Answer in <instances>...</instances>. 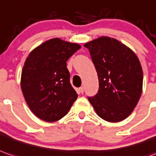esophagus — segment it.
<instances>
[{"label": "esophagus", "mask_w": 156, "mask_h": 156, "mask_svg": "<svg viewBox=\"0 0 156 156\" xmlns=\"http://www.w3.org/2000/svg\"><path fill=\"white\" fill-rule=\"evenodd\" d=\"M83 90H84V88H83V87H80V88H79V92L81 94L83 93Z\"/></svg>", "instance_id": "esophagus-1"}]
</instances>
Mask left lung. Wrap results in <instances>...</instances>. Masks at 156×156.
I'll return each mask as SVG.
<instances>
[{
  "label": "left lung",
  "mask_w": 156,
  "mask_h": 156,
  "mask_svg": "<svg viewBox=\"0 0 156 156\" xmlns=\"http://www.w3.org/2000/svg\"><path fill=\"white\" fill-rule=\"evenodd\" d=\"M96 69L99 90L89 97L97 115L105 121L126 119L137 105L143 89V70L138 56L114 38L102 36L84 44Z\"/></svg>",
  "instance_id": "8db88e82"
}]
</instances>
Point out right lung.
<instances>
[{"instance_id": "obj_1", "label": "right lung", "mask_w": 156, "mask_h": 156, "mask_svg": "<svg viewBox=\"0 0 156 156\" xmlns=\"http://www.w3.org/2000/svg\"><path fill=\"white\" fill-rule=\"evenodd\" d=\"M80 48L77 43L54 38L28 55L22 70V92L29 109L40 119L48 122L58 121L77 100L67 62Z\"/></svg>"}]
</instances>
